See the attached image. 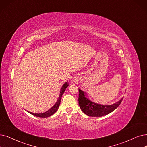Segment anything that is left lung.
Returning <instances> with one entry per match:
<instances>
[{
    "label": "left lung",
    "mask_w": 147,
    "mask_h": 147,
    "mask_svg": "<svg viewBox=\"0 0 147 147\" xmlns=\"http://www.w3.org/2000/svg\"><path fill=\"white\" fill-rule=\"evenodd\" d=\"M78 103L83 112L89 116H102L112 112L121 103L123 98L116 103L110 105H104L93 102L87 98L86 93L79 89Z\"/></svg>",
    "instance_id": "left-lung-1"
}]
</instances>
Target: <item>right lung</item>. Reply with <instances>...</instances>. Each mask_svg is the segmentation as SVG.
Here are the masks:
<instances>
[{
    "label": "right lung",
    "mask_w": 147,
    "mask_h": 147,
    "mask_svg": "<svg viewBox=\"0 0 147 147\" xmlns=\"http://www.w3.org/2000/svg\"><path fill=\"white\" fill-rule=\"evenodd\" d=\"M68 84H69L68 82H66V83L63 85L61 89L60 90V95H59V96H58V98L57 99V100L56 101V102L53 105H52L49 108L47 109L45 111H43V112L32 113V112H31V111H27L30 114H32V115H34L35 116H37V117H39V118H48V117L51 116L52 115H54L57 111V110L58 109V107H59V106H60L61 96L63 95V94L64 93V91H65L66 88L68 87V86H69Z\"/></svg>",
    "instance_id": "add662e5"
}]
</instances>
